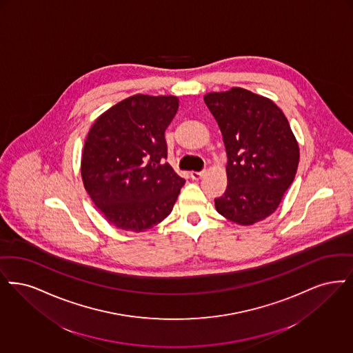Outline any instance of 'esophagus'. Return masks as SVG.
I'll return each instance as SVG.
<instances>
[{"label": "esophagus", "instance_id": "obj_1", "mask_svg": "<svg viewBox=\"0 0 353 353\" xmlns=\"http://www.w3.org/2000/svg\"><path fill=\"white\" fill-rule=\"evenodd\" d=\"M190 175H191V178H192L194 181H199L200 178L204 175V170H203V171H191Z\"/></svg>", "mask_w": 353, "mask_h": 353}]
</instances>
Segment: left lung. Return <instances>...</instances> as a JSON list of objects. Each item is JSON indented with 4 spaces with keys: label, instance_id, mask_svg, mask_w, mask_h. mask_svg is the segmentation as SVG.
I'll return each mask as SVG.
<instances>
[{
    "label": "left lung",
    "instance_id": "left-lung-1",
    "mask_svg": "<svg viewBox=\"0 0 353 353\" xmlns=\"http://www.w3.org/2000/svg\"><path fill=\"white\" fill-rule=\"evenodd\" d=\"M204 103L214 114L228 157V185L216 211L240 225L272 215L292 183L299 146L283 112L260 94L234 87L211 92Z\"/></svg>",
    "mask_w": 353,
    "mask_h": 353
}]
</instances>
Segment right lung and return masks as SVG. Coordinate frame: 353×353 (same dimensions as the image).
I'll return each mask as SVG.
<instances>
[{
  "label": "right lung",
  "instance_id": "add662e5",
  "mask_svg": "<svg viewBox=\"0 0 353 353\" xmlns=\"http://www.w3.org/2000/svg\"><path fill=\"white\" fill-rule=\"evenodd\" d=\"M178 107L175 96L134 94L93 123L81 155V178L114 227L150 230L172 211L185 181L165 162V130Z\"/></svg>",
  "mask_w": 353,
  "mask_h": 353
}]
</instances>
